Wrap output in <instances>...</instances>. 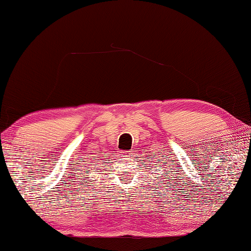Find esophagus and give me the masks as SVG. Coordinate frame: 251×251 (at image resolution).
I'll return each mask as SVG.
<instances>
[{"instance_id": "obj_1", "label": "esophagus", "mask_w": 251, "mask_h": 251, "mask_svg": "<svg viewBox=\"0 0 251 251\" xmlns=\"http://www.w3.org/2000/svg\"><path fill=\"white\" fill-rule=\"evenodd\" d=\"M133 151H122L121 152H120V155L122 156V157H131L133 156Z\"/></svg>"}]
</instances>
